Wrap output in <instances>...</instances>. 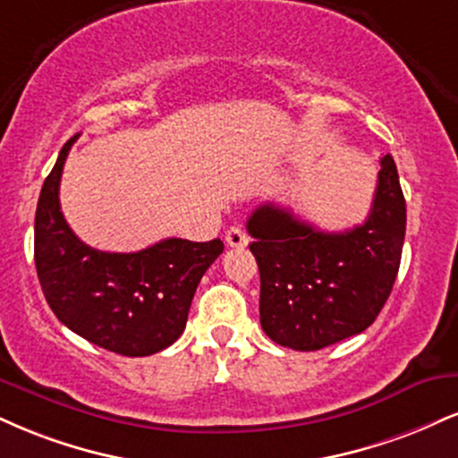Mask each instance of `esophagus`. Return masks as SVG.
Here are the masks:
<instances>
[{
	"label": "esophagus",
	"instance_id": "1",
	"mask_svg": "<svg viewBox=\"0 0 458 458\" xmlns=\"http://www.w3.org/2000/svg\"><path fill=\"white\" fill-rule=\"evenodd\" d=\"M225 243L230 247H245L250 243V236L245 234V230L241 228V225H233V228L225 233Z\"/></svg>",
	"mask_w": 458,
	"mask_h": 458
}]
</instances>
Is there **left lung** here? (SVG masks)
I'll list each match as a JSON object with an SVG mask.
<instances>
[{
    "instance_id": "obj_1",
    "label": "left lung",
    "mask_w": 458,
    "mask_h": 458,
    "mask_svg": "<svg viewBox=\"0 0 458 458\" xmlns=\"http://www.w3.org/2000/svg\"><path fill=\"white\" fill-rule=\"evenodd\" d=\"M379 166L365 224L345 233H324L271 202L247 219L260 268V324L275 344L322 350L376 322L405 239V198L393 156Z\"/></svg>"
}]
</instances>
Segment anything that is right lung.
Listing matches in <instances>:
<instances>
[{"mask_svg": "<svg viewBox=\"0 0 458 458\" xmlns=\"http://www.w3.org/2000/svg\"><path fill=\"white\" fill-rule=\"evenodd\" d=\"M59 151L36 208L34 258L44 299L72 333L121 356H148L185 330L191 299L224 251L219 239H164L134 253L93 250L72 233L59 207V181L72 145Z\"/></svg>", "mask_w": 458, "mask_h": 458, "instance_id": "right-lung-1", "label": "right lung"}]
</instances>
